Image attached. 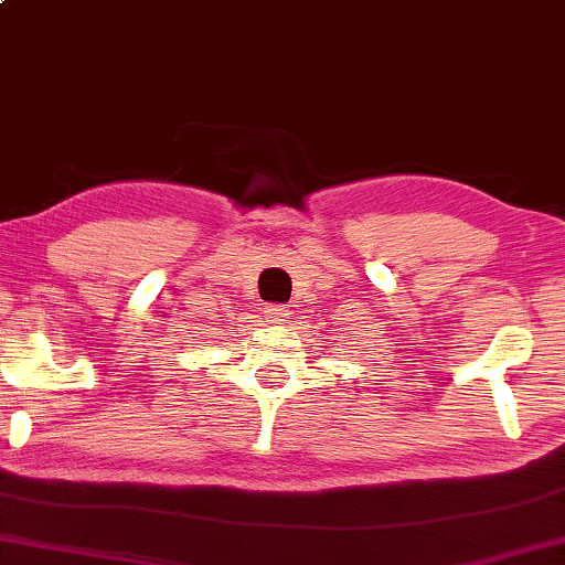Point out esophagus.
<instances>
[{"label": "esophagus", "mask_w": 565, "mask_h": 565, "mask_svg": "<svg viewBox=\"0 0 565 565\" xmlns=\"http://www.w3.org/2000/svg\"><path fill=\"white\" fill-rule=\"evenodd\" d=\"M267 315H270L273 322H288L290 320V308L288 305H267Z\"/></svg>", "instance_id": "34e87169"}]
</instances>
